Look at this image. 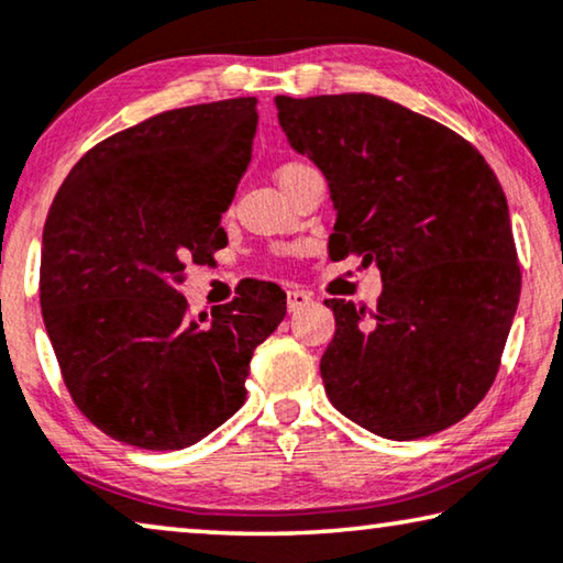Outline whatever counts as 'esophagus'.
<instances>
[{
  "instance_id": "obj_1",
  "label": "esophagus",
  "mask_w": 563,
  "mask_h": 563,
  "mask_svg": "<svg viewBox=\"0 0 563 563\" xmlns=\"http://www.w3.org/2000/svg\"><path fill=\"white\" fill-rule=\"evenodd\" d=\"M309 301H312V297H309L305 289H299V287H291V289L287 291V307H289V312H297V309L307 307Z\"/></svg>"
}]
</instances>
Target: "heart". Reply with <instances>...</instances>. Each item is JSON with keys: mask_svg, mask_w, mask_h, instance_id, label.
Here are the masks:
<instances>
[{"mask_svg": "<svg viewBox=\"0 0 563 563\" xmlns=\"http://www.w3.org/2000/svg\"><path fill=\"white\" fill-rule=\"evenodd\" d=\"M307 169H312V167L305 165V162H284V165L276 169V180H279V185H287L289 180H295V177H299L301 173H307Z\"/></svg>", "mask_w": 563, "mask_h": 563, "instance_id": "1", "label": "heart"}]
</instances>
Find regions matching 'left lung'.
Returning <instances> with one entry per match:
<instances>
[{"label": "left lung", "instance_id": "left-lung-1", "mask_svg": "<svg viewBox=\"0 0 563 563\" xmlns=\"http://www.w3.org/2000/svg\"><path fill=\"white\" fill-rule=\"evenodd\" d=\"M276 109L330 183V256L376 262L383 279L376 309L324 301L332 406L396 442L452 427L498 376L520 297L498 177L457 132L383 96H276Z\"/></svg>", "mask_w": 563, "mask_h": 563}]
</instances>
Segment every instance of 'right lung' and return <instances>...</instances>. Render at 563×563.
Wrapping results in <instances>:
<instances>
[{"instance_id":"add662e5","label":"right lung","mask_w":563,"mask_h":563,"mask_svg":"<svg viewBox=\"0 0 563 563\" xmlns=\"http://www.w3.org/2000/svg\"><path fill=\"white\" fill-rule=\"evenodd\" d=\"M256 99L154 113L88 150L43 231L40 307L68 394L103 434L183 450L246 401L256 345L287 295L251 279L210 320L177 291L228 243L221 216L251 162Z\"/></svg>"}]
</instances>
